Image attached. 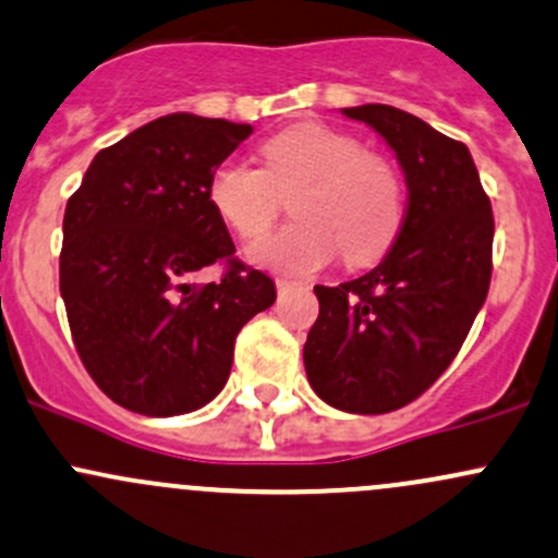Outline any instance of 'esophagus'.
Here are the masks:
<instances>
[{
    "mask_svg": "<svg viewBox=\"0 0 558 558\" xmlns=\"http://www.w3.org/2000/svg\"><path fill=\"white\" fill-rule=\"evenodd\" d=\"M275 286H278V294H286V291H291V289H302L304 283H296V280H289V278H278L275 280Z\"/></svg>",
    "mask_w": 558,
    "mask_h": 558,
    "instance_id": "obj_1",
    "label": "esophagus"
}]
</instances>
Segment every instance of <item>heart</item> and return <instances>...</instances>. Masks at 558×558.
Segmentation results:
<instances>
[{"label":"heart","instance_id":"1","mask_svg":"<svg viewBox=\"0 0 558 558\" xmlns=\"http://www.w3.org/2000/svg\"><path fill=\"white\" fill-rule=\"evenodd\" d=\"M264 168L227 160L208 179V201L227 227L256 240L272 227L280 192L302 184L291 201L294 225L262 240L251 259L278 272L324 269L342 251L350 267L377 262L403 225V186L385 157L350 133L302 122L262 146Z\"/></svg>","mask_w":558,"mask_h":558}]
</instances>
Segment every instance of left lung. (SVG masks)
Wrapping results in <instances>:
<instances>
[{"mask_svg": "<svg viewBox=\"0 0 558 558\" xmlns=\"http://www.w3.org/2000/svg\"><path fill=\"white\" fill-rule=\"evenodd\" d=\"M342 114L390 144L409 201L396 243L372 272L315 286L320 313L304 368L333 409L385 414L420 398L460 353L489 291L495 219L462 141L387 104Z\"/></svg>", "mask_w": 558, "mask_h": 558, "instance_id": "8db88e82", "label": "left lung"}]
</instances>
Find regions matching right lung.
<instances>
[{"instance_id": "add662e5", "label": "right lung", "mask_w": 558, "mask_h": 558, "mask_svg": "<svg viewBox=\"0 0 558 558\" xmlns=\"http://www.w3.org/2000/svg\"><path fill=\"white\" fill-rule=\"evenodd\" d=\"M251 125L179 111L93 157L63 214L61 296L93 383L146 417L219 396L234 339L275 302L272 278L234 259L208 179ZM225 263L216 284L195 271Z\"/></svg>"}]
</instances>
